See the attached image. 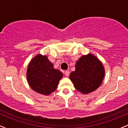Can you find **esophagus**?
I'll use <instances>...</instances> for the list:
<instances>
[{
	"instance_id": "1",
	"label": "esophagus",
	"mask_w": 128,
	"mask_h": 128,
	"mask_svg": "<svg viewBox=\"0 0 128 128\" xmlns=\"http://www.w3.org/2000/svg\"><path fill=\"white\" fill-rule=\"evenodd\" d=\"M64 74H66V76H68L69 74H70V72H69L68 70H66L65 72H64Z\"/></svg>"
}]
</instances>
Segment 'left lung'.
Instances as JSON below:
<instances>
[{"label":"left lung","instance_id":"1","mask_svg":"<svg viewBox=\"0 0 128 128\" xmlns=\"http://www.w3.org/2000/svg\"><path fill=\"white\" fill-rule=\"evenodd\" d=\"M75 71L70 74L75 88L84 94L96 90L100 86L105 71L99 60L92 54L82 56L75 64Z\"/></svg>","mask_w":128,"mask_h":128}]
</instances>
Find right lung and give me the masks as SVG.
Returning a JSON list of instances; mask_svg holds the SVG:
<instances>
[{"label":"right lung","mask_w":128,"mask_h":128,"mask_svg":"<svg viewBox=\"0 0 128 128\" xmlns=\"http://www.w3.org/2000/svg\"><path fill=\"white\" fill-rule=\"evenodd\" d=\"M63 74L46 56L38 55L32 60L28 67L27 79L32 90L44 95H49L56 89Z\"/></svg>","instance_id":"obj_1"}]
</instances>
